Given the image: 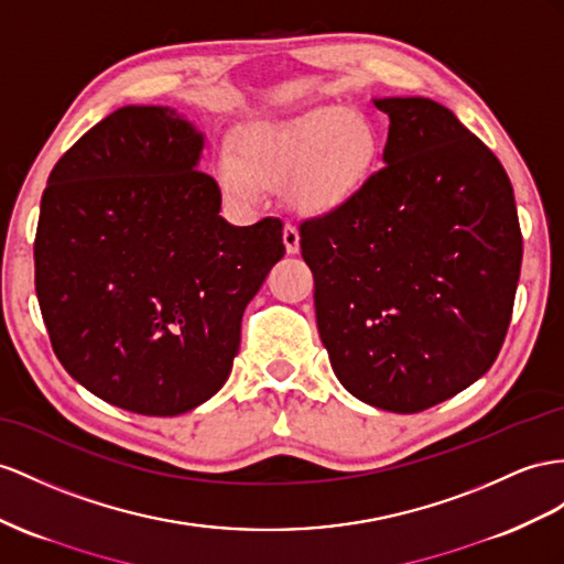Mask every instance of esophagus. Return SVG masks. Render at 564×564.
<instances>
[{"instance_id":"esophagus-1","label":"esophagus","mask_w":564,"mask_h":564,"mask_svg":"<svg viewBox=\"0 0 564 564\" xmlns=\"http://www.w3.org/2000/svg\"><path fill=\"white\" fill-rule=\"evenodd\" d=\"M283 245H285V252L288 254H295L300 250V234L295 224H285L283 226Z\"/></svg>"}]
</instances>
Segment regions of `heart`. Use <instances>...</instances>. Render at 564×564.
Wrapping results in <instances>:
<instances>
[{
	"label": "heart",
	"instance_id": "heart-1",
	"mask_svg": "<svg viewBox=\"0 0 564 564\" xmlns=\"http://www.w3.org/2000/svg\"><path fill=\"white\" fill-rule=\"evenodd\" d=\"M377 159V133L355 109L314 107L238 128L230 152L214 162L224 195L252 205L264 187L283 185L300 212L328 214L362 191Z\"/></svg>",
	"mask_w": 564,
	"mask_h": 564
}]
</instances>
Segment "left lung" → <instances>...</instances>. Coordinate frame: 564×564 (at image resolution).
Returning a JSON list of instances; mask_svg holds the SVG:
<instances>
[{
  "label": "left lung",
  "instance_id": "8db88e82",
  "mask_svg": "<svg viewBox=\"0 0 564 564\" xmlns=\"http://www.w3.org/2000/svg\"><path fill=\"white\" fill-rule=\"evenodd\" d=\"M388 113L383 169L348 205L300 224L330 367L371 408L412 414L496 362L522 267L514 193L498 156L426 97Z\"/></svg>",
  "mask_w": 564,
  "mask_h": 564
}]
</instances>
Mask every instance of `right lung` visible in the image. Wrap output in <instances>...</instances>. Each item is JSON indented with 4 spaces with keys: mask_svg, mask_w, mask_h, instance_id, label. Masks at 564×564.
<instances>
[{
    "mask_svg": "<svg viewBox=\"0 0 564 564\" xmlns=\"http://www.w3.org/2000/svg\"><path fill=\"white\" fill-rule=\"evenodd\" d=\"M171 107H121L52 169L35 293L54 355L109 405L195 410L226 383L248 302L283 257L281 219L230 226Z\"/></svg>",
    "mask_w": 564,
    "mask_h": 564,
    "instance_id": "add662e5",
    "label": "right lung"
}]
</instances>
